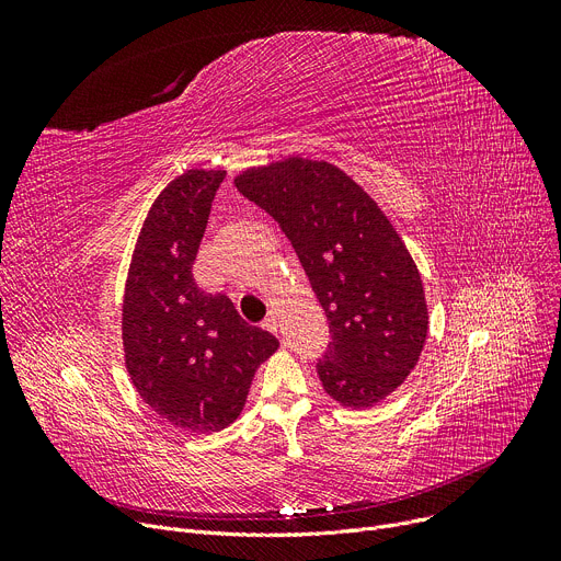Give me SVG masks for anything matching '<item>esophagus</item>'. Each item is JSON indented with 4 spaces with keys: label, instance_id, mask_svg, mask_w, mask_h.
Returning <instances> with one entry per match:
<instances>
[{
    "label": "esophagus",
    "instance_id": "obj_1",
    "mask_svg": "<svg viewBox=\"0 0 561 561\" xmlns=\"http://www.w3.org/2000/svg\"><path fill=\"white\" fill-rule=\"evenodd\" d=\"M263 328L268 330V332H277V316H275V311H271L268 318L263 320Z\"/></svg>",
    "mask_w": 561,
    "mask_h": 561
}]
</instances>
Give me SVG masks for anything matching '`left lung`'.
<instances>
[{
  "mask_svg": "<svg viewBox=\"0 0 561 561\" xmlns=\"http://www.w3.org/2000/svg\"><path fill=\"white\" fill-rule=\"evenodd\" d=\"M279 225L330 322L316 370L345 407H370L414 370L427 336L416 263L362 186L325 161L290 157L236 176Z\"/></svg>",
  "mask_w": 561,
  "mask_h": 561,
  "instance_id": "1",
  "label": "left lung"
}]
</instances>
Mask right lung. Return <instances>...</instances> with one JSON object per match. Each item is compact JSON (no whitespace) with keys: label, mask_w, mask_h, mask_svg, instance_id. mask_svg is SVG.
I'll use <instances>...</instances> for the list:
<instances>
[{"label":"right lung","mask_w":561,"mask_h":561,"mask_svg":"<svg viewBox=\"0 0 561 561\" xmlns=\"http://www.w3.org/2000/svg\"><path fill=\"white\" fill-rule=\"evenodd\" d=\"M225 170H188L157 197L131 259L125 362L140 398L174 427L218 432L245 404L279 341L252 328L225 293L195 284L193 261Z\"/></svg>","instance_id":"add662e5"}]
</instances>
